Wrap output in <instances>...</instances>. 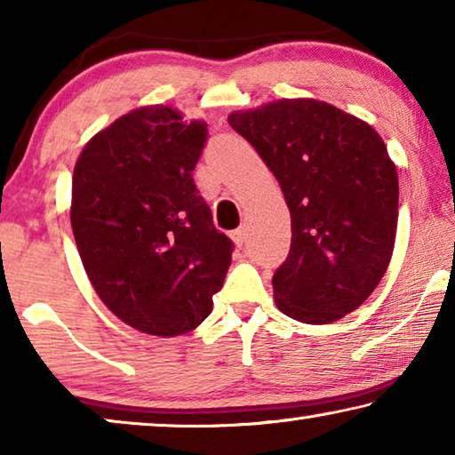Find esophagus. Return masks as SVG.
I'll use <instances>...</instances> for the list:
<instances>
[{"instance_id": "1", "label": "esophagus", "mask_w": 455, "mask_h": 455, "mask_svg": "<svg viewBox=\"0 0 455 455\" xmlns=\"http://www.w3.org/2000/svg\"><path fill=\"white\" fill-rule=\"evenodd\" d=\"M233 241H235V244L238 246V249H243V244L246 241V230L244 228H236L235 233H233Z\"/></svg>"}]
</instances>
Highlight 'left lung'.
<instances>
[{
    "label": "left lung",
    "instance_id": "1",
    "mask_svg": "<svg viewBox=\"0 0 455 455\" xmlns=\"http://www.w3.org/2000/svg\"><path fill=\"white\" fill-rule=\"evenodd\" d=\"M228 124L279 180L291 212V251L273 276L279 311L309 325L355 311L395 244L399 184L383 138L315 98L236 110Z\"/></svg>",
    "mask_w": 455,
    "mask_h": 455
}]
</instances>
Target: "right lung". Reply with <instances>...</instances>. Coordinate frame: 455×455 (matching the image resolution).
Wrapping results in <instances>:
<instances>
[{
    "mask_svg": "<svg viewBox=\"0 0 455 455\" xmlns=\"http://www.w3.org/2000/svg\"><path fill=\"white\" fill-rule=\"evenodd\" d=\"M209 128L172 106L130 110L84 146L70 220L102 303L156 337L196 329L225 283L233 243L192 180Z\"/></svg>",
    "mask_w": 455,
    "mask_h": 455,
    "instance_id": "add662e5",
    "label": "right lung"
}]
</instances>
